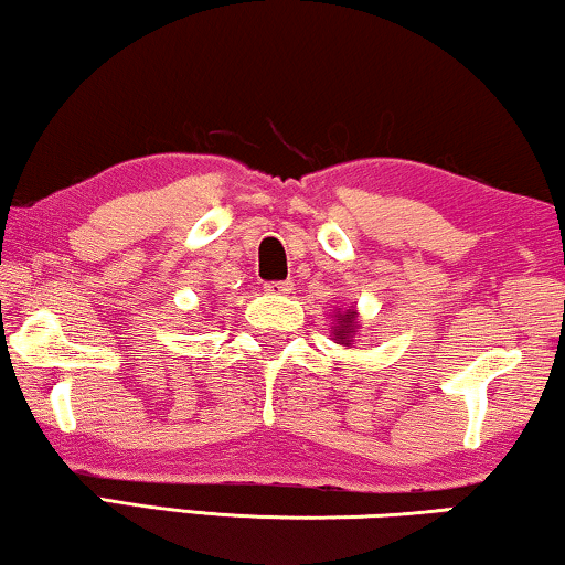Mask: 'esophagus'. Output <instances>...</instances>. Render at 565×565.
Returning a JSON list of instances; mask_svg holds the SVG:
<instances>
[{
	"label": "esophagus",
	"mask_w": 565,
	"mask_h": 565,
	"mask_svg": "<svg viewBox=\"0 0 565 565\" xmlns=\"http://www.w3.org/2000/svg\"><path fill=\"white\" fill-rule=\"evenodd\" d=\"M292 290V282L285 280V282H265V292H269V296H288V292Z\"/></svg>",
	"instance_id": "1"
}]
</instances>
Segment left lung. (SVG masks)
Instances as JSON below:
<instances>
[{
    "mask_svg": "<svg viewBox=\"0 0 565 565\" xmlns=\"http://www.w3.org/2000/svg\"><path fill=\"white\" fill-rule=\"evenodd\" d=\"M331 321H334V327H331V334H334V342L342 344V347H352L354 342V331L360 329V319H358V308L354 306H347L344 311L342 308H337L334 316H331Z\"/></svg>",
    "mask_w": 565,
    "mask_h": 565,
    "instance_id": "8db88e82",
    "label": "left lung"
}]
</instances>
